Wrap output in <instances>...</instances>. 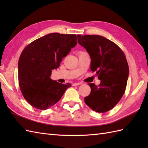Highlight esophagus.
Instances as JSON below:
<instances>
[{
	"instance_id": "34e87169",
	"label": "esophagus",
	"mask_w": 148,
	"mask_h": 148,
	"mask_svg": "<svg viewBox=\"0 0 148 148\" xmlns=\"http://www.w3.org/2000/svg\"><path fill=\"white\" fill-rule=\"evenodd\" d=\"M82 84V83H73V84H72V86H77V85H79V84Z\"/></svg>"
}]
</instances>
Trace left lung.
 Here are the masks:
<instances>
[{"instance_id": "obj_1", "label": "left lung", "mask_w": 148, "mask_h": 148, "mask_svg": "<svg viewBox=\"0 0 148 148\" xmlns=\"http://www.w3.org/2000/svg\"><path fill=\"white\" fill-rule=\"evenodd\" d=\"M78 43L91 58L90 69L101 81L99 86L89 83L91 92L84 102L97 112L112 109L125 92L129 68L123 51L111 40L98 35H77Z\"/></svg>"}]
</instances>
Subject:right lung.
<instances>
[{"label":"right lung","mask_w":148,"mask_h":148,"mask_svg":"<svg viewBox=\"0 0 148 148\" xmlns=\"http://www.w3.org/2000/svg\"><path fill=\"white\" fill-rule=\"evenodd\" d=\"M75 34L51 33L30 42L18 61V83L23 97L34 108L48 109L59 101L70 83L52 80V70L77 45Z\"/></svg>","instance_id":"right-lung-1"}]
</instances>
